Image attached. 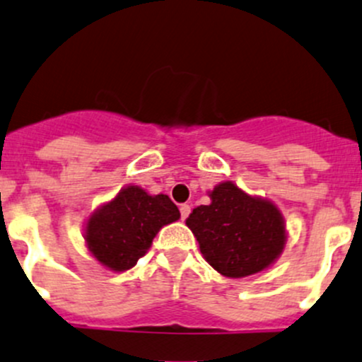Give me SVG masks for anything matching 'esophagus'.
<instances>
[{"label": "esophagus", "mask_w": 362, "mask_h": 362, "mask_svg": "<svg viewBox=\"0 0 362 362\" xmlns=\"http://www.w3.org/2000/svg\"><path fill=\"white\" fill-rule=\"evenodd\" d=\"M189 213H191V206H189V204H180V216H182V220L187 218Z\"/></svg>", "instance_id": "esophagus-1"}]
</instances>
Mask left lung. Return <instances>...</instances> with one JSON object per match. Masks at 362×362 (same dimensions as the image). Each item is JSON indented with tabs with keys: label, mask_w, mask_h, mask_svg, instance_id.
Returning a JSON list of instances; mask_svg holds the SVG:
<instances>
[{
	"label": "left lung",
	"mask_w": 362,
	"mask_h": 362,
	"mask_svg": "<svg viewBox=\"0 0 362 362\" xmlns=\"http://www.w3.org/2000/svg\"><path fill=\"white\" fill-rule=\"evenodd\" d=\"M210 201L194 208L185 220L204 260L226 277H246L271 267L288 239L279 208L230 180L215 185Z\"/></svg>",
	"instance_id": "obj_1"
}]
</instances>
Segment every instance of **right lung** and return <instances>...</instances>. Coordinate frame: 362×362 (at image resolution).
Returning a JSON list of instances; mask_svg holds the SVG:
<instances>
[{
	"label": "right lung",
	"mask_w": 362,
	"mask_h": 362,
	"mask_svg": "<svg viewBox=\"0 0 362 362\" xmlns=\"http://www.w3.org/2000/svg\"><path fill=\"white\" fill-rule=\"evenodd\" d=\"M178 218L180 211L166 194L151 196L128 185L88 216L86 248L109 271L124 272L147 253L156 234Z\"/></svg>",
	"instance_id": "right-lung-1"
}]
</instances>
